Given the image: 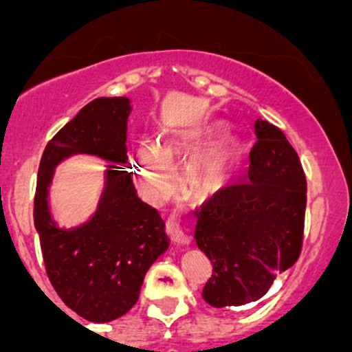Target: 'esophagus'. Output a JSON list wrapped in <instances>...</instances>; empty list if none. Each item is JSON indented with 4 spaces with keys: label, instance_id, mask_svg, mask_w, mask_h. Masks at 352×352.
<instances>
[{
    "label": "esophagus",
    "instance_id": "obj_1",
    "mask_svg": "<svg viewBox=\"0 0 352 352\" xmlns=\"http://www.w3.org/2000/svg\"><path fill=\"white\" fill-rule=\"evenodd\" d=\"M166 233H168L170 239H172L177 245H189L190 243V239L186 235V233H184V230L180 228V225H179V221H177L175 216H170V218L166 219Z\"/></svg>",
    "mask_w": 352,
    "mask_h": 352
}]
</instances>
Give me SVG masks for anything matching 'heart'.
Segmentation results:
<instances>
[{"label":"heart","instance_id":"obj_1","mask_svg":"<svg viewBox=\"0 0 352 352\" xmlns=\"http://www.w3.org/2000/svg\"><path fill=\"white\" fill-rule=\"evenodd\" d=\"M225 124H211L186 141H148L138 144L136 175L141 190L151 199L165 196L170 189L168 166L179 158L204 150L187 170V184L197 196H211L221 190L235 175L242 160V144L233 138H223Z\"/></svg>","mask_w":352,"mask_h":352}]
</instances>
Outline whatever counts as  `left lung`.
Returning <instances> with one entry per match:
<instances>
[{
  "label": "left lung",
  "instance_id": "left-lung-1",
  "mask_svg": "<svg viewBox=\"0 0 352 352\" xmlns=\"http://www.w3.org/2000/svg\"><path fill=\"white\" fill-rule=\"evenodd\" d=\"M254 127L247 180L196 209L194 239L212 262L202 298L214 308L261 300L303 245L307 179L300 158L274 124L257 119Z\"/></svg>",
  "mask_w": 352,
  "mask_h": 352
}]
</instances>
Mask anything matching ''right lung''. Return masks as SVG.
<instances>
[{"label":"right lung","instance_id":"1","mask_svg":"<svg viewBox=\"0 0 352 352\" xmlns=\"http://www.w3.org/2000/svg\"><path fill=\"white\" fill-rule=\"evenodd\" d=\"M126 97L95 98L52 138L38 165L34 223L45 272L67 308L88 322H110L136 305L150 265L168 248L165 223L138 197L127 163ZM112 161L96 214L76 229H59L48 209L54 168L71 154Z\"/></svg>","mask_w":352,"mask_h":352}]
</instances>
